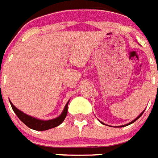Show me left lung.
I'll list each match as a JSON object with an SVG mask.
<instances>
[{"instance_id":"obj_1","label":"left lung","mask_w":158,"mask_h":158,"mask_svg":"<svg viewBox=\"0 0 158 158\" xmlns=\"http://www.w3.org/2000/svg\"><path fill=\"white\" fill-rule=\"evenodd\" d=\"M144 111H145V110H144V111H142V113H141L140 115H139V116L137 117V118H135V119H134V120H133V121H131V123H129L126 124V125H123V126H121V127H125V126H127V125H130V124H131V123H135V121H136V120H137V119H138V118H140V117H141V116H142V114H143V112H144ZM100 123H102V124H104V123H102V122H100Z\"/></svg>"}]
</instances>
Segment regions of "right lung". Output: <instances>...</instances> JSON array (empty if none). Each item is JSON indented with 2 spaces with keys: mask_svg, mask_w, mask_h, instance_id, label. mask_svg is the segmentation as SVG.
<instances>
[{
  "mask_svg": "<svg viewBox=\"0 0 158 158\" xmlns=\"http://www.w3.org/2000/svg\"><path fill=\"white\" fill-rule=\"evenodd\" d=\"M9 102H10L11 106H12V108L14 111V112L16 113V115H17L18 118H19L26 126L28 127L31 129L35 130V131H46V130L51 129V128L56 127H58V125H60V124L63 122L64 119H65V117H66L67 111H68V104H69V100L67 102V104H65L62 114H61L58 117H57V118H53V119H50V120H41V119H39V118L30 116V115L25 114L23 111H19L18 108H16V107L12 104V103L10 100H9Z\"/></svg>",
  "mask_w": 158,
  "mask_h": 158,
  "instance_id": "add662e5",
  "label": "right lung"
}]
</instances>
